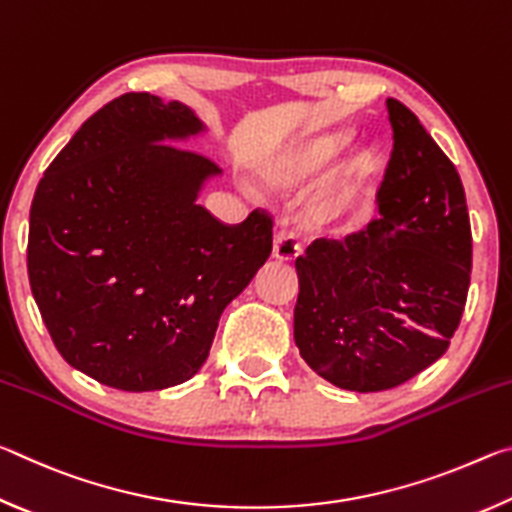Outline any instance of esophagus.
Instances as JSON below:
<instances>
[{
  "mask_svg": "<svg viewBox=\"0 0 512 512\" xmlns=\"http://www.w3.org/2000/svg\"><path fill=\"white\" fill-rule=\"evenodd\" d=\"M300 255V244L287 230H277L273 237V257L282 262H293Z\"/></svg>",
  "mask_w": 512,
  "mask_h": 512,
  "instance_id": "esophagus-1",
  "label": "esophagus"
}]
</instances>
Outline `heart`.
I'll use <instances>...</instances> for the list:
<instances>
[{"instance_id": "1", "label": "heart", "mask_w": 512, "mask_h": 512, "mask_svg": "<svg viewBox=\"0 0 512 512\" xmlns=\"http://www.w3.org/2000/svg\"><path fill=\"white\" fill-rule=\"evenodd\" d=\"M341 149H343V137H325V140L311 144L305 153L298 155V158L275 164V167L268 169L266 180L277 187L296 183L298 178L305 176V173L323 167V164L327 160H332Z\"/></svg>"}]
</instances>
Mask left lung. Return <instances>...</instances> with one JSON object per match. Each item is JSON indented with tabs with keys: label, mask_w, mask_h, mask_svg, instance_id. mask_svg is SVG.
I'll return each instance as SVG.
<instances>
[{
	"label": "left lung",
	"mask_w": 512,
	"mask_h": 512,
	"mask_svg": "<svg viewBox=\"0 0 512 512\" xmlns=\"http://www.w3.org/2000/svg\"><path fill=\"white\" fill-rule=\"evenodd\" d=\"M386 103L395 144L377 194L381 219L343 241L316 239L296 259L302 359L359 393L400 386L443 357L472 273L456 167L402 101Z\"/></svg>",
	"instance_id": "left-lung-1"
}]
</instances>
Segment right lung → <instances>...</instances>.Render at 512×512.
Returning a JSON list of instances; mask_svg holds the SVG:
<instances>
[{"mask_svg": "<svg viewBox=\"0 0 512 512\" xmlns=\"http://www.w3.org/2000/svg\"><path fill=\"white\" fill-rule=\"evenodd\" d=\"M201 131L183 103L128 92L85 121L40 178L27 268L69 366L119 391L194 377L223 309L273 250V216L237 225L196 205L207 155L171 137Z\"/></svg>", "mask_w": 512, "mask_h": 512, "instance_id": "obj_1", "label": "right lung"}]
</instances>
